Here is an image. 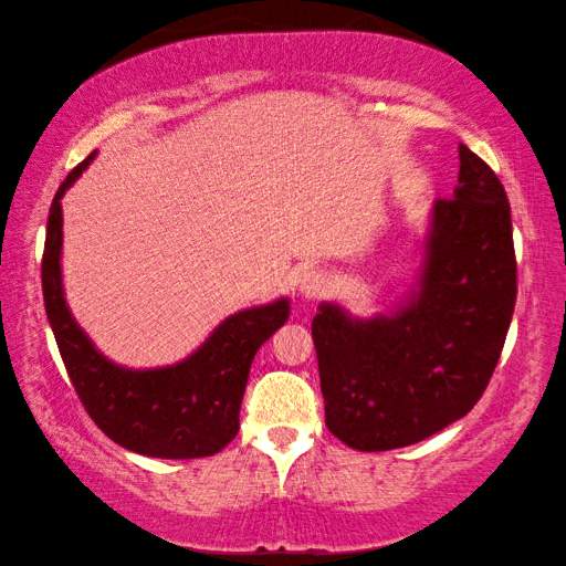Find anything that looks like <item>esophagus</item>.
<instances>
[{"label":"esophagus","mask_w":566,"mask_h":566,"mask_svg":"<svg viewBox=\"0 0 566 566\" xmlns=\"http://www.w3.org/2000/svg\"><path fill=\"white\" fill-rule=\"evenodd\" d=\"M332 290V280L327 272L322 270H310L300 276V292L306 300H319Z\"/></svg>","instance_id":"esophagus-1"}]
</instances>
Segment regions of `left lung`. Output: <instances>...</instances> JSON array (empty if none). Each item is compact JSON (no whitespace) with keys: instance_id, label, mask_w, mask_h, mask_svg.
I'll return each mask as SVG.
<instances>
[{"instance_id":"1","label":"left lung","mask_w":566,"mask_h":566,"mask_svg":"<svg viewBox=\"0 0 566 566\" xmlns=\"http://www.w3.org/2000/svg\"><path fill=\"white\" fill-rule=\"evenodd\" d=\"M459 161L407 306L361 322L322 304L312 322L324 419L359 452L442 432L482 399L500 361L516 302L512 209L484 159L459 145Z\"/></svg>"}]
</instances>
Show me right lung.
<instances>
[{
  "label": "right lung",
  "instance_id": "right-lung-1",
  "mask_svg": "<svg viewBox=\"0 0 566 566\" xmlns=\"http://www.w3.org/2000/svg\"><path fill=\"white\" fill-rule=\"evenodd\" d=\"M92 159L66 175L46 219L42 292L66 375L94 424L119 447L159 459L212 457L237 437L249 367L256 349L290 317V302L232 314L175 367L134 371L104 359L66 310L60 266L62 197Z\"/></svg>",
  "mask_w": 566,
  "mask_h": 566
}]
</instances>
